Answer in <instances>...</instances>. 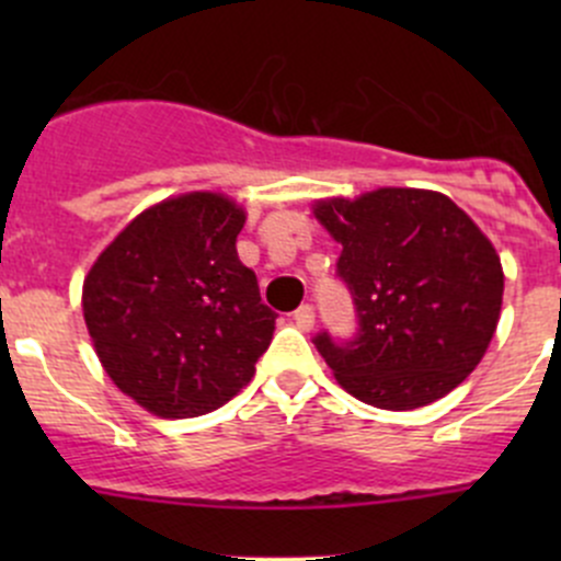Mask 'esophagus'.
Returning a JSON list of instances; mask_svg holds the SVG:
<instances>
[{
    "label": "esophagus",
    "mask_w": 561,
    "mask_h": 561,
    "mask_svg": "<svg viewBox=\"0 0 561 561\" xmlns=\"http://www.w3.org/2000/svg\"><path fill=\"white\" fill-rule=\"evenodd\" d=\"M293 320H296V325L301 328V331H312V328H314V307H312V304H301V307L293 312Z\"/></svg>",
    "instance_id": "1"
}]
</instances>
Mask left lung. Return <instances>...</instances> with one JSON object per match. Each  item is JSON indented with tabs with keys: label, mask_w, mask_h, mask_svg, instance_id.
Here are the masks:
<instances>
[{
	"label": "left lung",
	"mask_w": 561,
	"mask_h": 561,
	"mask_svg": "<svg viewBox=\"0 0 561 561\" xmlns=\"http://www.w3.org/2000/svg\"><path fill=\"white\" fill-rule=\"evenodd\" d=\"M314 217L342 244L336 276L358 331H320L339 386L380 410H415L472 375L502 309L500 254L450 197L428 190L320 201Z\"/></svg>",
	"instance_id": "8db88e82"
}]
</instances>
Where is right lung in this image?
Listing matches in <instances>:
<instances>
[{
  "instance_id": "1",
  "label": "right lung",
  "mask_w": 561,
  "mask_h": 561,
  "mask_svg": "<svg viewBox=\"0 0 561 561\" xmlns=\"http://www.w3.org/2000/svg\"><path fill=\"white\" fill-rule=\"evenodd\" d=\"M247 217L214 192L146 208L83 282V317L118 390L162 417L228 404L252 380L276 314L236 252Z\"/></svg>"
}]
</instances>
